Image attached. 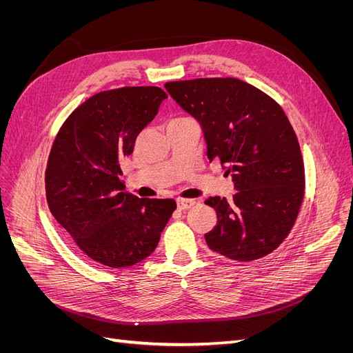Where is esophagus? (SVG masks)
Here are the masks:
<instances>
[{"label":"esophagus","instance_id":"1","mask_svg":"<svg viewBox=\"0 0 353 353\" xmlns=\"http://www.w3.org/2000/svg\"><path fill=\"white\" fill-rule=\"evenodd\" d=\"M176 205L179 210H187L190 208H193L196 205L194 200H185V199H178L176 200Z\"/></svg>","mask_w":353,"mask_h":353}]
</instances>
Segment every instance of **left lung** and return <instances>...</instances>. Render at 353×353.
I'll return each mask as SVG.
<instances>
[{"mask_svg":"<svg viewBox=\"0 0 353 353\" xmlns=\"http://www.w3.org/2000/svg\"><path fill=\"white\" fill-rule=\"evenodd\" d=\"M178 105L200 123L212 162L231 174L232 199L210 197L218 223L205 234L209 249L234 261H254L290 232L305 191L297 137L270 95L236 78L165 83Z\"/></svg>","mask_w":353,"mask_h":353,"instance_id":"left-lung-1","label":"left lung"}]
</instances>
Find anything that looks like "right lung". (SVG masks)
I'll return each mask as SVG.
<instances>
[{
    "label": "right lung",
    "instance_id": "add662e5",
    "mask_svg": "<svg viewBox=\"0 0 353 353\" xmlns=\"http://www.w3.org/2000/svg\"><path fill=\"white\" fill-rule=\"evenodd\" d=\"M168 95L157 87L103 91L83 101L52 143L46 191L52 216L94 262L125 268L150 256L176 203L126 193L122 159Z\"/></svg>",
    "mask_w": 353,
    "mask_h": 353
}]
</instances>
